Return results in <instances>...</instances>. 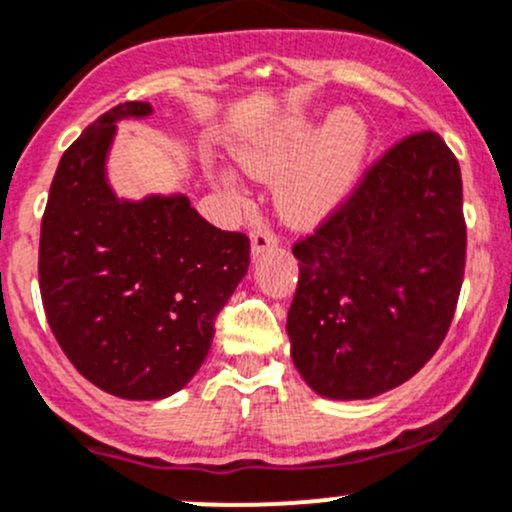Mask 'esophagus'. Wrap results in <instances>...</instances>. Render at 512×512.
I'll return each instance as SVG.
<instances>
[{"mask_svg": "<svg viewBox=\"0 0 512 512\" xmlns=\"http://www.w3.org/2000/svg\"><path fill=\"white\" fill-rule=\"evenodd\" d=\"M279 238L272 233L270 228H257L255 233L250 235V245H252V255H262L265 250H270V247H277Z\"/></svg>", "mask_w": 512, "mask_h": 512, "instance_id": "1", "label": "esophagus"}]
</instances>
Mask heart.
<instances>
[{
  "instance_id": "b5f03b06",
  "label": "heart",
  "mask_w": 512,
  "mask_h": 512,
  "mask_svg": "<svg viewBox=\"0 0 512 512\" xmlns=\"http://www.w3.org/2000/svg\"><path fill=\"white\" fill-rule=\"evenodd\" d=\"M370 149V132L355 112H338L328 122L292 112L274 125L245 134L235 144L242 169L260 181L277 182V208L292 225L321 223L351 196ZM215 181L240 196L233 171H215Z\"/></svg>"
}]
</instances>
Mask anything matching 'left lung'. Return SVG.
I'll return each mask as SVG.
<instances>
[{"instance_id":"8db88e82","label":"left lung","mask_w":512,"mask_h":512,"mask_svg":"<svg viewBox=\"0 0 512 512\" xmlns=\"http://www.w3.org/2000/svg\"><path fill=\"white\" fill-rule=\"evenodd\" d=\"M461 169L437 132L397 142L314 235L292 247V360L328 400L410 380L454 319L466 267Z\"/></svg>"}]
</instances>
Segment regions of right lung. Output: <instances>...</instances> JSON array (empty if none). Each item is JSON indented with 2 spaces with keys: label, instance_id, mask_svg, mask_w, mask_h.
<instances>
[{
  "label": "right lung",
  "instance_id": "1",
  "mask_svg": "<svg viewBox=\"0 0 512 512\" xmlns=\"http://www.w3.org/2000/svg\"><path fill=\"white\" fill-rule=\"evenodd\" d=\"M122 102L61 157L41 220L39 287L48 326L83 378L125 400L181 390L211 351L215 316L250 267V238L198 215L186 196L117 198L105 161Z\"/></svg>",
  "mask_w": 512,
  "mask_h": 512
}]
</instances>
